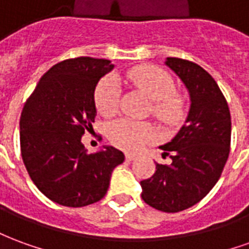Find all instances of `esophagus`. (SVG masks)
Listing matches in <instances>:
<instances>
[{
    "label": "esophagus",
    "instance_id": "34e87169",
    "mask_svg": "<svg viewBox=\"0 0 249 249\" xmlns=\"http://www.w3.org/2000/svg\"><path fill=\"white\" fill-rule=\"evenodd\" d=\"M125 159H126L128 161H132V160H135L136 159V155L135 153H129V152H126V153H125Z\"/></svg>",
    "mask_w": 249,
    "mask_h": 249
}]
</instances>
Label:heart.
Here are the masks:
<instances>
[{
    "label": "heart",
    "mask_w": 249,
    "mask_h": 249,
    "mask_svg": "<svg viewBox=\"0 0 249 249\" xmlns=\"http://www.w3.org/2000/svg\"><path fill=\"white\" fill-rule=\"evenodd\" d=\"M125 80L152 100L151 112L162 125L175 126L185 116V98L176 92V84L172 76L152 65H139L125 73ZM94 101L98 112L110 117L119 109L120 84L114 77L105 78L98 85ZM109 140L114 145L126 151H139L141 146L155 139V130L151 124L130 119L113 121L108 128Z\"/></svg>",
    "instance_id": "b5f03b06"
}]
</instances>
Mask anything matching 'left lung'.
Returning <instances> with one entry per match:
<instances>
[{"label":"left lung","mask_w":249,"mask_h":249,"mask_svg":"<svg viewBox=\"0 0 249 249\" xmlns=\"http://www.w3.org/2000/svg\"><path fill=\"white\" fill-rule=\"evenodd\" d=\"M165 65L185 84L191 108L178 135L160 146L171 164H156L153 176L140 184L148 205L175 213L197 204L221 176L230 155L231 113L219 85L201 66L176 57H168Z\"/></svg>","instance_id":"1"}]
</instances>
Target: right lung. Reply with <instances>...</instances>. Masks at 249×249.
I'll return each mask as SVG.
<instances>
[{"label": "right lung", "instance_id": "right-lung-1", "mask_svg": "<svg viewBox=\"0 0 249 249\" xmlns=\"http://www.w3.org/2000/svg\"><path fill=\"white\" fill-rule=\"evenodd\" d=\"M113 69L109 60L77 57L53 65L26 100L19 119L25 168L52 201L85 207L101 200L124 153L104 146L88 153L81 137L97 114L94 89Z\"/></svg>", "mask_w": 249, "mask_h": 249}]
</instances>
